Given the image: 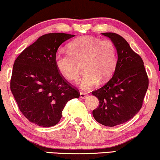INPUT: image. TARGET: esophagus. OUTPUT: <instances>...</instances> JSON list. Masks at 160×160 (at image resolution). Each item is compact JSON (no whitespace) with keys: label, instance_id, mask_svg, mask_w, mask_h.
<instances>
[{"label":"esophagus","instance_id":"obj_1","mask_svg":"<svg viewBox=\"0 0 160 160\" xmlns=\"http://www.w3.org/2000/svg\"><path fill=\"white\" fill-rule=\"evenodd\" d=\"M86 97H87V94L84 93V92H80V97H81V98L84 99Z\"/></svg>","mask_w":160,"mask_h":160}]
</instances>
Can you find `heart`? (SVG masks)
<instances>
[{
    "instance_id": "heart-1",
    "label": "heart",
    "mask_w": 160,
    "mask_h": 160,
    "mask_svg": "<svg viewBox=\"0 0 160 160\" xmlns=\"http://www.w3.org/2000/svg\"><path fill=\"white\" fill-rule=\"evenodd\" d=\"M82 63L84 76L82 89L88 90L108 79L116 66V50L110 40L93 37H81L68 44V52L58 51L55 55L57 70L71 82L78 81L80 75L78 65Z\"/></svg>"
}]
</instances>
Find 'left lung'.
Instances as JSON below:
<instances>
[{"mask_svg": "<svg viewBox=\"0 0 160 160\" xmlns=\"http://www.w3.org/2000/svg\"><path fill=\"white\" fill-rule=\"evenodd\" d=\"M102 34L115 45L118 61L109 82L92 92L99 103L92 114L99 123L112 127L130 120L141 110L149 78L142 58L131 49L128 42L113 32Z\"/></svg>", "mask_w": 160, "mask_h": 160, "instance_id": "left-lung-1", "label": "left lung"}]
</instances>
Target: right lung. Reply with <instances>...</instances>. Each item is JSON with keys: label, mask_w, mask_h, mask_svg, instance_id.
Instances as JSON below:
<instances>
[{"label": "right lung", "mask_w": 160, "mask_h": 160, "mask_svg": "<svg viewBox=\"0 0 160 160\" xmlns=\"http://www.w3.org/2000/svg\"><path fill=\"white\" fill-rule=\"evenodd\" d=\"M73 37L66 33L44 34L15 60L11 92L24 117L39 126L56 125L66 103L80 96L78 89L66 81L55 64L59 46Z\"/></svg>", "instance_id": "obj_1"}]
</instances>
